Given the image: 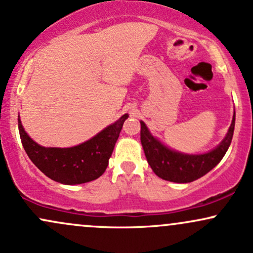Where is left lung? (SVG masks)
<instances>
[{"label":"left lung","instance_id":"left-lung-1","mask_svg":"<svg viewBox=\"0 0 253 253\" xmlns=\"http://www.w3.org/2000/svg\"><path fill=\"white\" fill-rule=\"evenodd\" d=\"M236 112L227 132V135L216 149L205 155H184L168 149L151 135L146 125L140 121V140L143 149L153 172L165 181L176 183H189L205 176L215 165L219 164L227 152L234 132Z\"/></svg>","mask_w":253,"mask_h":253}]
</instances>
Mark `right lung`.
I'll use <instances>...</instances> for the list:
<instances>
[{
	"label": "right lung",
	"mask_w": 253,
	"mask_h": 253,
	"mask_svg": "<svg viewBox=\"0 0 253 253\" xmlns=\"http://www.w3.org/2000/svg\"><path fill=\"white\" fill-rule=\"evenodd\" d=\"M127 118L123 115L90 140L68 149L40 146L25 132L20 119L17 125L21 143L33 164L53 181L71 185L94 181L106 171Z\"/></svg>",
	"instance_id": "1"
}]
</instances>
